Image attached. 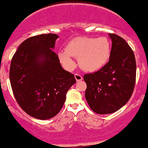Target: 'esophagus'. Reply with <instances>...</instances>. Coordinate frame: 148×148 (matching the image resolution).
I'll list each match as a JSON object with an SVG mask.
<instances>
[{
    "instance_id": "obj_1",
    "label": "esophagus",
    "mask_w": 148,
    "mask_h": 148,
    "mask_svg": "<svg viewBox=\"0 0 148 148\" xmlns=\"http://www.w3.org/2000/svg\"><path fill=\"white\" fill-rule=\"evenodd\" d=\"M74 77H75V80H77V82L80 81V80H83V77H82L81 75H80V74H74Z\"/></svg>"
}]
</instances>
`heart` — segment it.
<instances>
[{
  "instance_id": "b5f03b06",
  "label": "heart",
  "mask_w": 148,
  "mask_h": 148,
  "mask_svg": "<svg viewBox=\"0 0 148 148\" xmlns=\"http://www.w3.org/2000/svg\"><path fill=\"white\" fill-rule=\"evenodd\" d=\"M111 48L105 37H77L68 43L65 50L58 52L60 62L68 70L74 69L76 63L73 57L79 59V64L84 71H99L108 62Z\"/></svg>"
}]
</instances>
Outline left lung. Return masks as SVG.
I'll return each instance as SVG.
<instances>
[{"label":"left lung","mask_w":148,"mask_h":148,"mask_svg":"<svg viewBox=\"0 0 148 148\" xmlns=\"http://www.w3.org/2000/svg\"><path fill=\"white\" fill-rule=\"evenodd\" d=\"M109 62L93 74H85V97L96 114L114 113L130 100L135 84L136 63L133 51L126 40L114 34Z\"/></svg>","instance_id":"8db88e82"}]
</instances>
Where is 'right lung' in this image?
I'll use <instances>...</instances> for the list:
<instances>
[{"label": "right lung", "instance_id": "1", "mask_svg": "<svg viewBox=\"0 0 148 148\" xmlns=\"http://www.w3.org/2000/svg\"><path fill=\"white\" fill-rule=\"evenodd\" d=\"M58 38L55 34L28 38L11 61L13 95L25 112L39 120L55 116L64 105L67 92L76 83L74 74L63 69L53 52Z\"/></svg>", "mask_w": 148, "mask_h": 148}]
</instances>
